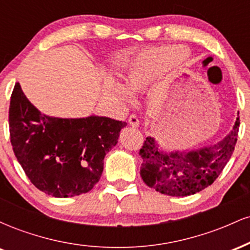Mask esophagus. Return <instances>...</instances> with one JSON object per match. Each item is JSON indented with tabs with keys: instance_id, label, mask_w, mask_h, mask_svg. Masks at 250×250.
<instances>
[{
	"instance_id": "esophagus-1",
	"label": "esophagus",
	"mask_w": 250,
	"mask_h": 250,
	"mask_svg": "<svg viewBox=\"0 0 250 250\" xmlns=\"http://www.w3.org/2000/svg\"><path fill=\"white\" fill-rule=\"evenodd\" d=\"M128 121H129V123H130V125H133V127H135V128L139 127V125H140V121H139V119H137L136 115L129 116Z\"/></svg>"
}]
</instances>
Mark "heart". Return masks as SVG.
<instances>
[{
    "label": "heart",
    "mask_w": 250,
    "mask_h": 250,
    "mask_svg": "<svg viewBox=\"0 0 250 250\" xmlns=\"http://www.w3.org/2000/svg\"><path fill=\"white\" fill-rule=\"evenodd\" d=\"M185 53H180L175 48L166 47L154 49L142 54L131 63L127 76H125V89L122 84L115 83L114 89L116 94L125 101H131V93H137L146 89L151 83L161 77L166 71L173 68L181 61Z\"/></svg>",
    "instance_id": "obj_1"
}]
</instances>
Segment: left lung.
<instances>
[{
    "instance_id": "obj_1",
    "label": "left lung",
    "mask_w": 250,
    "mask_h": 250,
    "mask_svg": "<svg viewBox=\"0 0 250 250\" xmlns=\"http://www.w3.org/2000/svg\"><path fill=\"white\" fill-rule=\"evenodd\" d=\"M240 119L215 145L197 149L166 151L148 136L140 149L141 177L148 187L169 196H189L210 186L226 167L237 141Z\"/></svg>"
}]
</instances>
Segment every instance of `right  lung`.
<instances>
[{
  "mask_svg": "<svg viewBox=\"0 0 250 250\" xmlns=\"http://www.w3.org/2000/svg\"><path fill=\"white\" fill-rule=\"evenodd\" d=\"M127 123L105 116L62 119L42 114L14 87L9 107L13 150L37 189L54 197L88 193L99 182L105 154Z\"/></svg>",
  "mask_w": 250,
  "mask_h": 250,
  "instance_id": "obj_1",
  "label": "right lung"
}]
</instances>
